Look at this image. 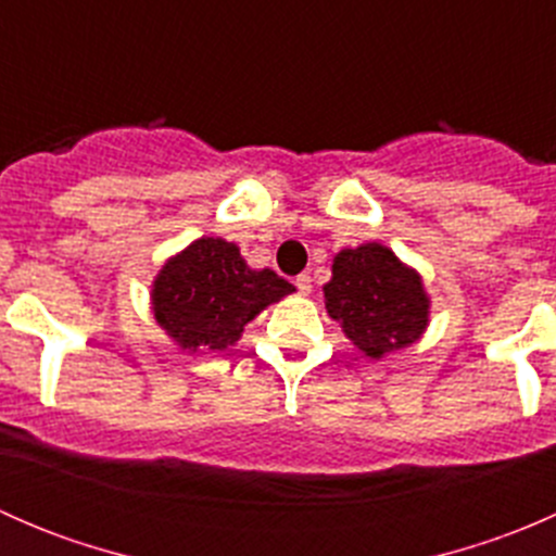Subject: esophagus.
<instances>
[{"label": "esophagus", "mask_w": 556, "mask_h": 556, "mask_svg": "<svg viewBox=\"0 0 556 556\" xmlns=\"http://www.w3.org/2000/svg\"><path fill=\"white\" fill-rule=\"evenodd\" d=\"M295 288H299L301 295H309L312 293V277H309V274H299V277H295Z\"/></svg>", "instance_id": "esophagus-1"}]
</instances>
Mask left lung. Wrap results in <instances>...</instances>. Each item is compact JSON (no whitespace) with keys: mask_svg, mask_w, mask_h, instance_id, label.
I'll use <instances>...</instances> for the list:
<instances>
[{"mask_svg":"<svg viewBox=\"0 0 556 556\" xmlns=\"http://www.w3.org/2000/svg\"><path fill=\"white\" fill-rule=\"evenodd\" d=\"M323 293L325 309L346 339L374 361L414 344L428 328L430 299L422 277L384 244L341 250Z\"/></svg>","mask_w":556,"mask_h":556,"instance_id":"1","label":"left lung"}]
</instances>
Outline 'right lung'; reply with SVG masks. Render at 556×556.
<instances>
[{
    "label": "right lung",
    "mask_w": 556,
    "mask_h": 556,
    "mask_svg": "<svg viewBox=\"0 0 556 556\" xmlns=\"http://www.w3.org/2000/svg\"><path fill=\"white\" fill-rule=\"evenodd\" d=\"M293 290L271 268L247 266L233 242L204 237L164 263L150 299L155 323L182 350L223 352L242 339L250 319Z\"/></svg>",
    "instance_id": "obj_1"
}]
</instances>
